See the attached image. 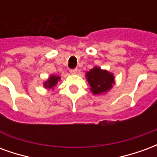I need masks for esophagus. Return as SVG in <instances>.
I'll return each mask as SVG.
<instances>
[{
  "instance_id": "obj_1",
  "label": "esophagus",
  "mask_w": 157,
  "mask_h": 157,
  "mask_svg": "<svg viewBox=\"0 0 157 157\" xmlns=\"http://www.w3.org/2000/svg\"><path fill=\"white\" fill-rule=\"evenodd\" d=\"M76 72H77V69H73V70H71V71H70V73L72 74V75L76 74Z\"/></svg>"
}]
</instances>
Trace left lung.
<instances>
[{"instance_id":"8db88e82","label":"left lung","mask_w":157,"mask_h":157,"mask_svg":"<svg viewBox=\"0 0 157 157\" xmlns=\"http://www.w3.org/2000/svg\"><path fill=\"white\" fill-rule=\"evenodd\" d=\"M86 79L90 86V91L94 95H102L109 92L115 85L114 75L107 70L94 66L86 73Z\"/></svg>"}]
</instances>
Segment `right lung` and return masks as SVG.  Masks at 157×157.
<instances>
[{"label":"right lung","instance_id":"right-lung-1","mask_svg":"<svg viewBox=\"0 0 157 157\" xmlns=\"http://www.w3.org/2000/svg\"><path fill=\"white\" fill-rule=\"evenodd\" d=\"M59 81H60V76L59 75H50L48 76V78L47 81H45L44 83H43V86L45 89L47 90H55V86L58 84Z\"/></svg>","mask_w":157,"mask_h":157}]
</instances>
